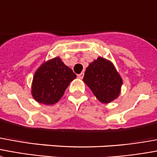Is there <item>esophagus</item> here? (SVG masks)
I'll return each instance as SVG.
<instances>
[{"mask_svg": "<svg viewBox=\"0 0 157 157\" xmlns=\"http://www.w3.org/2000/svg\"><path fill=\"white\" fill-rule=\"evenodd\" d=\"M83 76H84V73L82 72L81 74H79L78 75H77V77H78L79 79H82L83 78Z\"/></svg>", "mask_w": 157, "mask_h": 157, "instance_id": "esophagus-1", "label": "esophagus"}]
</instances>
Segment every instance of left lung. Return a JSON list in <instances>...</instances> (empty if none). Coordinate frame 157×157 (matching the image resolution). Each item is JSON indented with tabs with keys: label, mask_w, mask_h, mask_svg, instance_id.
Here are the masks:
<instances>
[{
	"label": "left lung",
	"mask_w": 157,
	"mask_h": 157,
	"mask_svg": "<svg viewBox=\"0 0 157 157\" xmlns=\"http://www.w3.org/2000/svg\"><path fill=\"white\" fill-rule=\"evenodd\" d=\"M83 82L103 104H108L117 99L123 84L122 78L114 64L102 56L89 64Z\"/></svg>",
	"instance_id": "left-lung-1"
}]
</instances>
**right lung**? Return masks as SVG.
<instances>
[{
    "mask_svg": "<svg viewBox=\"0 0 157 157\" xmlns=\"http://www.w3.org/2000/svg\"><path fill=\"white\" fill-rule=\"evenodd\" d=\"M76 75L66 66L60 56L44 61L35 71L31 83V95L36 101L54 105L63 96Z\"/></svg>",
    "mask_w": 157,
    "mask_h": 157,
    "instance_id": "right-lung-1",
    "label": "right lung"
}]
</instances>
